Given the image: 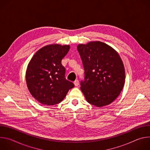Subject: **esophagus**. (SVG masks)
<instances>
[{
    "label": "esophagus",
    "mask_w": 150,
    "mask_h": 150,
    "mask_svg": "<svg viewBox=\"0 0 150 150\" xmlns=\"http://www.w3.org/2000/svg\"><path fill=\"white\" fill-rule=\"evenodd\" d=\"M74 85H75V87H77V86H78V85H79V81H78V79L75 80V81H74Z\"/></svg>",
    "instance_id": "34e87169"
}]
</instances>
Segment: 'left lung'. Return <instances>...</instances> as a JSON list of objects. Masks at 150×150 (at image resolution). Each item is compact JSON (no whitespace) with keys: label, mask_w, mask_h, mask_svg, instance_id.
Here are the masks:
<instances>
[{"label":"left lung","mask_w":150,"mask_h":150,"mask_svg":"<svg viewBox=\"0 0 150 150\" xmlns=\"http://www.w3.org/2000/svg\"><path fill=\"white\" fill-rule=\"evenodd\" d=\"M85 71L81 90L87 101L97 108L108 105L119 96L125 82L119 53L103 42L92 41L77 46Z\"/></svg>","instance_id":"obj_1"}]
</instances>
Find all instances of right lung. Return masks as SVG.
I'll list each match as a JSON object with an SVG mask.
<instances>
[{"label":"right lung","instance_id":"right-lung-1","mask_svg":"<svg viewBox=\"0 0 150 150\" xmlns=\"http://www.w3.org/2000/svg\"><path fill=\"white\" fill-rule=\"evenodd\" d=\"M70 47L59 44L45 46L35 52L28 63L25 74L27 88L41 104L59 103L74 87L65 79V69L61 63Z\"/></svg>","mask_w":150,"mask_h":150}]
</instances>
